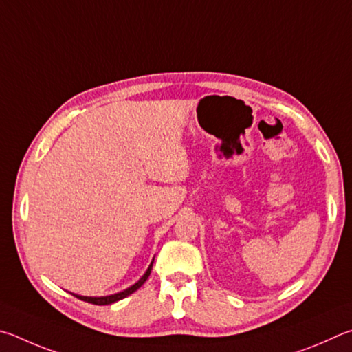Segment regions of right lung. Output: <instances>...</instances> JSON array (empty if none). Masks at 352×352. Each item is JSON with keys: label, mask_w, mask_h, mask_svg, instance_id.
Wrapping results in <instances>:
<instances>
[{"label": "right lung", "mask_w": 352, "mask_h": 352, "mask_svg": "<svg viewBox=\"0 0 352 352\" xmlns=\"http://www.w3.org/2000/svg\"><path fill=\"white\" fill-rule=\"evenodd\" d=\"M151 267H153V263L150 264V267L146 269L145 275L142 276V278H140L138 283H135V285H133L131 287L125 289V291H123V292L114 294V295H108V297H82V295H76V294H72V295H74V297L80 298V300H83V301H88V303H92V305H98V306L116 303V301H119V300H122V298H125V297H128V295H131L133 292L138 291V289H139V287H140L142 285H144V283L146 281L148 276H150V274H151Z\"/></svg>", "instance_id": "right-lung-1"}]
</instances>
